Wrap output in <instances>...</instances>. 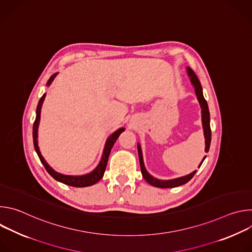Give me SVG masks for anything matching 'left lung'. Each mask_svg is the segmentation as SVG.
<instances>
[{
  "label": "left lung",
  "mask_w": 252,
  "mask_h": 252,
  "mask_svg": "<svg viewBox=\"0 0 252 252\" xmlns=\"http://www.w3.org/2000/svg\"><path fill=\"white\" fill-rule=\"evenodd\" d=\"M188 76L190 79V83L192 84L193 88H194V92L197 97V100L200 104L201 107V123H202V127H203V133H204V138H205V153H208L209 151V147H210V141H211V129H210V116H209V110H208V105L207 102L203 96V93H202V88L200 85L199 80L197 79L196 75L194 74V71L190 68L188 67ZM137 152H138V158H139V164H140V169H141V174L143 176V178L151 185L154 186L156 188H160V189H171V188H176L179 186H183L187 183H189L190 179L193 177V175L195 174L196 170L192 171L191 173L185 175V176H181L177 178H173V179H158L157 177H154L152 174L149 173V171L147 170L145 163H143V158H142V153H141V148L139 146V143H137ZM205 157L202 158L201 162L199 163L198 167H200V165L202 164L203 160H204Z\"/></svg>",
  "instance_id": "8db88e82"
}]
</instances>
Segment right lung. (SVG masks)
<instances>
[{"label":"right lung","instance_id":"obj_1","mask_svg":"<svg viewBox=\"0 0 252 252\" xmlns=\"http://www.w3.org/2000/svg\"><path fill=\"white\" fill-rule=\"evenodd\" d=\"M57 75H58V73L54 74L50 78V80L47 83L48 87L52 84V82L55 80ZM45 97H46V94H44L43 96L39 100V103H38V106H37V112H35V121H34L33 126H32L33 147H34L35 153H37L40 160L42 161V163L45 166V168L47 169V171L56 179V181H58L62 184H64V185L70 186V187H75V188H86V187H91V186L96 184L102 178L105 167H106L107 159H109V156L111 154V151H112V149L115 145V142L117 141L118 137L120 136V134L125 130V127L119 128L118 130H116L109 137H107V139L105 141L104 148H103L101 158H100V160H99L98 164L96 165V167L93 171H91L87 174H83V175H67V174L60 173V172L56 171L53 167H51L50 164L46 161V159L42 156V154L40 152V148L38 146V128H39V124H40V120H41V110H42V105H43Z\"/></svg>","mask_w":252,"mask_h":252}]
</instances>
